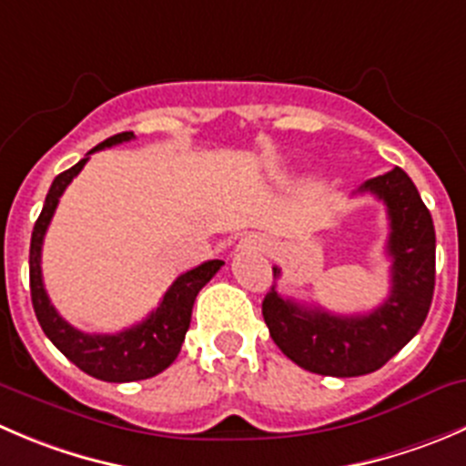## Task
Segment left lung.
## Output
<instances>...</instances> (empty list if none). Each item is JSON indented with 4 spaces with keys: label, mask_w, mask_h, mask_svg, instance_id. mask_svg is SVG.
I'll return each instance as SVG.
<instances>
[{
    "label": "left lung",
    "mask_w": 466,
    "mask_h": 466,
    "mask_svg": "<svg viewBox=\"0 0 466 466\" xmlns=\"http://www.w3.org/2000/svg\"><path fill=\"white\" fill-rule=\"evenodd\" d=\"M385 202L391 289L369 314L339 316L282 298L275 287L261 302L268 332L291 362L319 376L355 378L385 367L421 329L435 291V225L417 187L400 168L358 188ZM278 278L279 268H273Z\"/></svg>",
    "instance_id": "left-lung-1"
}]
</instances>
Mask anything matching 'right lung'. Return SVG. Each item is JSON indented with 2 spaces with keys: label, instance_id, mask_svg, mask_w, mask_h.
<instances>
[{
  "label": "right lung",
  "instance_id": "1",
  "mask_svg": "<svg viewBox=\"0 0 466 466\" xmlns=\"http://www.w3.org/2000/svg\"><path fill=\"white\" fill-rule=\"evenodd\" d=\"M134 132L116 134L106 138L104 143L95 146L79 164L72 168L63 170L56 175L49 187L47 198H45L43 211L31 232V248H29V284H31V302H34L35 319L40 328L47 334L49 341L70 360L75 367L88 376L97 378L104 382H134L146 380V378L157 376L164 369H168L175 362V358L182 350L184 337L191 325V311L196 296L200 289L214 278L225 261L211 259L205 264L196 266L193 270L179 275L168 291L161 298L159 307L152 311L147 319L132 328L123 329L116 334H88L81 329L72 328L49 302L47 291L43 284V270H40V255H43V238L49 228L54 211H56L58 198L67 188V184L81 173L88 157L93 152L104 150V147L118 146V143L132 141Z\"/></svg>",
  "mask_w": 466,
  "mask_h": 466
}]
</instances>
